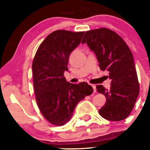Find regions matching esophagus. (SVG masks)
<instances>
[{
  "label": "esophagus",
  "mask_w": 150,
  "mask_h": 150,
  "mask_svg": "<svg viewBox=\"0 0 150 150\" xmlns=\"http://www.w3.org/2000/svg\"><path fill=\"white\" fill-rule=\"evenodd\" d=\"M92 88H93V92H96V86L95 85H92Z\"/></svg>",
  "instance_id": "obj_1"
}]
</instances>
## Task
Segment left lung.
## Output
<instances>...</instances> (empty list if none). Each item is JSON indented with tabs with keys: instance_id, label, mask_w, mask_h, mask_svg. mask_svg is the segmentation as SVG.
Returning a JSON list of instances; mask_svg holds the SVG:
<instances>
[{
	"instance_id": "left-lung-1",
	"label": "left lung",
	"mask_w": 150,
	"mask_h": 150,
	"mask_svg": "<svg viewBox=\"0 0 150 150\" xmlns=\"http://www.w3.org/2000/svg\"><path fill=\"white\" fill-rule=\"evenodd\" d=\"M86 43L96 54L102 70L109 72L110 90L96 86L98 92L106 96V103L99 110L102 117L112 121L126 118L132 111L139 93V84L131 50L119 35L107 28L87 31Z\"/></svg>"
}]
</instances>
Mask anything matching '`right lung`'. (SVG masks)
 <instances>
[{"mask_svg":"<svg viewBox=\"0 0 150 150\" xmlns=\"http://www.w3.org/2000/svg\"><path fill=\"white\" fill-rule=\"evenodd\" d=\"M84 33L53 32L38 47L33 59L36 102L43 117L54 125L66 124L78 102L93 91L87 83H70L64 77L69 54L81 43Z\"/></svg>","mask_w":150,"mask_h":150,"instance_id":"1","label":"right lung"}]
</instances>
